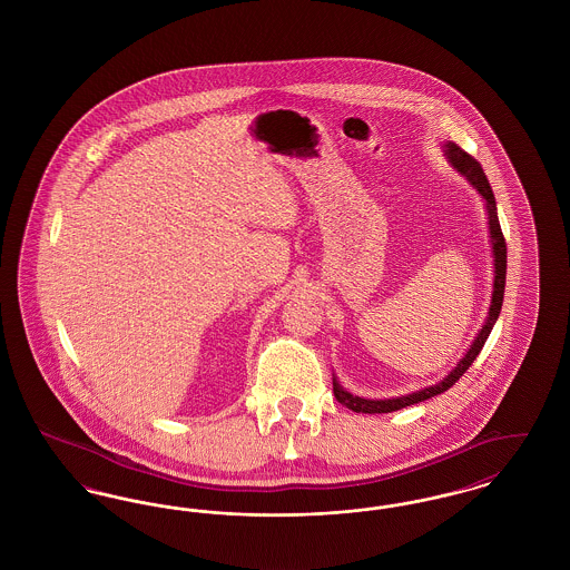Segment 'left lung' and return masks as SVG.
I'll return each instance as SVG.
<instances>
[{
  "label": "left lung",
  "instance_id": "8db88e82",
  "mask_svg": "<svg viewBox=\"0 0 570 570\" xmlns=\"http://www.w3.org/2000/svg\"><path fill=\"white\" fill-rule=\"evenodd\" d=\"M442 148H444V156L449 158L450 165L465 180L470 181L479 190L480 197L484 199V210H487V218H489L487 225H489V238H491V253H493V292H491L489 313H487L484 324L480 326L479 334L474 336L470 350L463 354V358L456 362V366L450 371L444 380H440L433 386H426V389H420L416 392H410V394H401V396H392V399H364V396L347 392V390L338 384L336 377H332V390H334L336 401L341 405H345L347 410L356 412V414H389V412L403 410L407 405H416L420 401H426V399H431L435 394L446 392L470 368V364L476 360L482 345H484V341L489 338L491 330H493L498 317H500V311H502L504 287H507V242H504L502 227H500V220H498V208H495L493 190L489 186V180H487L480 163H476V158H472L468 151L461 150L452 141H446Z\"/></svg>",
  "mask_w": 570,
  "mask_h": 570
}]
</instances>
